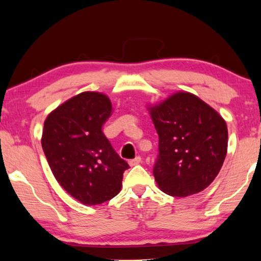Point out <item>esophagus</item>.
Masks as SVG:
<instances>
[{"mask_svg": "<svg viewBox=\"0 0 261 261\" xmlns=\"http://www.w3.org/2000/svg\"><path fill=\"white\" fill-rule=\"evenodd\" d=\"M141 162H142V160H141V157H137V158H135V159L130 160V162H129V165L131 166V167H134V166H136V165H139Z\"/></svg>", "mask_w": 261, "mask_h": 261, "instance_id": "esophagus-1", "label": "esophagus"}]
</instances>
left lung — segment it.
<instances>
[{
  "label": "left lung",
  "mask_w": 261,
  "mask_h": 261,
  "mask_svg": "<svg viewBox=\"0 0 261 261\" xmlns=\"http://www.w3.org/2000/svg\"><path fill=\"white\" fill-rule=\"evenodd\" d=\"M148 110L159 137L153 167L159 190L176 197L205 190L228 151L224 119L196 95L180 91Z\"/></svg>",
  "instance_id": "left-lung-1"
}]
</instances>
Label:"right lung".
Listing matches in <instances>:
<instances>
[{
  "mask_svg": "<svg viewBox=\"0 0 261 261\" xmlns=\"http://www.w3.org/2000/svg\"><path fill=\"white\" fill-rule=\"evenodd\" d=\"M111 114L105 94L83 92L51 111L43 124L41 146L55 178L88 206L118 195L129 168L102 131Z\"/></svg>",
  "mask_w": 261,
  "mask_h": 261,
  "instance_id": "add662e5",
  "label": "right lung"
}]
</instances>
